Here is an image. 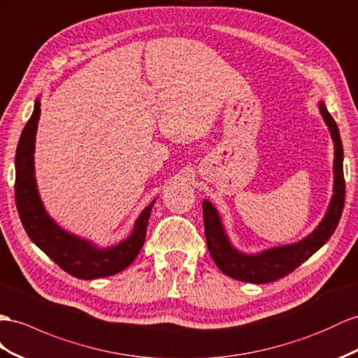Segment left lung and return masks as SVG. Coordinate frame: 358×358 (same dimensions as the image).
Returning a JSON list of instances; mask_svg holds the SVG:
<instances>
[{
  "mask_svg": "<svg viewBox=\"0 0 358 358\" xmlns=\"http://www.w3.org/2000/svg\"><path fill=\"white\" fill-rule=\"evenodd\" d=\"M319 112L322 115L334 142V187L324 219L307 237L296 243L275 246V248L264 250L259 254H245L236 250L228 239L216 207L208 199L203 201L204 233L208 251L216 266L228 277L254 284L272 282L286 277L287 273L295 271L299 264L310 259L320 246H324L337 228L345 206L343 146L337 124L333 116L328 113L324 101L319 103Z\"/></svg>",
  "mask_w": 358,
  "mask_h": 358,
  "instance_id": "1",
  "label": "left lung"
}]
</instances>
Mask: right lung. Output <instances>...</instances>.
Instances as JSON below:
<instances>
[{
    "instance_id": "right-lung-1",
    "label": "right lung",
    "mask_w": 358,
    "mask_h": 358,
    "mask_svg": "<svg viewBox=\"0 0 358 358\" xmlns=\"http://www.w3.org/2000/svg\"><path fill=\"white\" fill-rule=\"evenodd\" d=\"M41 117V101H34L33 115L25 124L16 148L15 198L27 234L59 266L81 280L110 277L130 266L145 243L152 203L136 219L131 234L117 245L99 248L72 234L54 221L43 207L34 177V143Z\"/></svg>"
}]
</instances>
